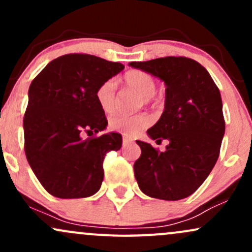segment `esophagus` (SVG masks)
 I'll list each match as a JSON object with an SVG mask.
<instances>
[{
    "label": "esophagus",
    "mask_w": 252,
    "mask_h": 252,
    "mask_svg": "<svg viewBox=\"0 0 252 252\" xmlns=\"http://www.w3.org/2000/svg\"><path fill=\"white\" fill-rule=\"evenodd\" d=\"M134 142V140H132L131 137H128V136H123V146H128V144Z\"/></svg>",
    "instance_id": "34e87169"
}]
</instances>
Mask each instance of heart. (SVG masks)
Segmentation results:
<instances>
[{
  "label": "heart",
  "instance_id": "b5f03b06",
  "mask_svg": "<svg viewBox=\"0 0 252 252\" xmlns=\"http://www.w3.org/2000/svg\"><path fill=\"white\" fill-rule=\"evenodd\" d=\"M123 83L126 89L135 92L143 98L144 104L154 103V94L158 89V83L152 74L144 71L131 70L123 77ZM98 105L105 114H114L117 109V84L114 79L105 80L98 86L96 91ZM152 123V118L147 114L138 115H118L112 117L109 122L110 129L126 136H135L142 131Z\"/></svg>",
  "mask_w": 252,
  "mask_h": 252
}]
</instances>
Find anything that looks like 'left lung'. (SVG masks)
Returning <instances> with one entry per match:
<instances>
[{
	"label": "left lung",
	"mask_w": 252,
	"mask_h": 252,
	"mask_svg": "<svg viewBox=\"0 0 252 252\" xmlns=\"http://www.w3.org/2000/svg\"><path fill=\"white\" fill-rule=\"evenodd\" d=\"M131 67L160 78L166 84L164 110L148 131L152 140H168L164 152L136 141L141 156L135 178L144 194L180 200L195 192L218 160L225 121L219 89L204 66L185 57L132 62Z\"/></svg>",
	"instance_id": "1"
}]
</instances>
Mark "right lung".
Returning <instances> with one entry per match:
<instances>
[{"instance_id": "add662e5", "label": "right lung", "mask_w": 252, "mask_h": 252, "mask_svg": "<svg viewBox=\"0 0 252 252\" xmlns=\"http://www.w3.org/2000/svg\"><path fill=\"white\" fill-rule=\"evenodd\" d=\"M124 68L90 54H65L34 78L24 118L25 153L32 170L52 195L86 198L98 192L103 161L122 147V136L97 134L108 126L96 99L100 84Z\"/></svg>"}]
</instances>
